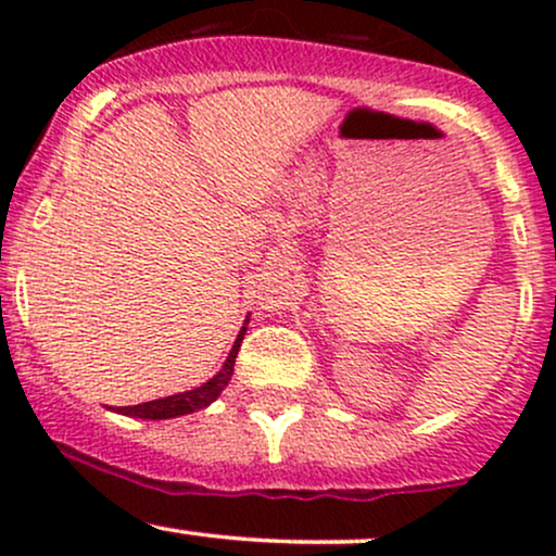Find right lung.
I'll use <instances>...</instances> for the list:
<instances>
[{"label": "right lung", "mask_w": 556, "mask_h": 556, "mask_svg": "<svg viewBox=\"0 0 556 556\" xmlns=\"http://www.w3.org/2000/svg\"><path fill=\"white\" fill-rule=\"evenodd\" d=\"M245 329H248V318H245V324H242V329H240L238 340H235V344H232V350H229L225 366H222L219 374H216L214 379H208L206 384L190 389V392L172 394V397L143 402V405L119 407L117 413H123V416H132V418H146V420H164V418L188 416V413H195V410H203V407H208L216 397H219L222 389L229 384V379H232L235 358H238V350H240L242 337H245Z\"/></svg>", "instance_id": "obj_1"}]
</instances>
